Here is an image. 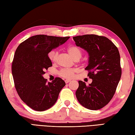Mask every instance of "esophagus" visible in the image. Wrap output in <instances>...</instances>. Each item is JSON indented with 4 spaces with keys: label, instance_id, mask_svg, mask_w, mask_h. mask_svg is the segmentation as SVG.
Listing matches in <instances>:
<instances>
[{
    "label": "esophagus",
    "instance_id": "obj_1",
    "mask_svg": "<svg viewBox=\"0 0 135 135\" xmlns=\"http://www.w3.org/2000/svg\"><path fill=\"white\" fill-rule=\"evenodd\" d=\"M65 81L66 84H68V83H69V82H70V79H66V80H65Z\"/></svg>",
    "mask_w": 135,
    "mask_h": 135
}]
</instances>
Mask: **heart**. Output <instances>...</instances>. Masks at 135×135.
<instances>
[{"mask_svg":"<svg viewBox=\"0 0 135 135\" xmlns=\"http://www.w3.org/2000/svg\"><path fill=\"white\" fill-rule=\"evenodd\" d=\"M68 51L69 54L72 57V58L75 60H78L82 56V52L76 46H70L68 48ZM58 56V51H51L48 53V58L51 61H55L57 59V57ZM76 72V70L72 69H63L61 70L59 72L60 75L65 78H71L74 76Z\"/></svg>","mask_w":135,"mask_h":135,"instance_id":"obj_1","label":"heart"}]
</instances>
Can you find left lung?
<instances>
[{
  "mask_svg": "<svg viewBox=\"0 0 135 135\" xmlns=\"http://www.w3.org/2000/svg\"><path fill=\"white\" fill-rule=\"evenodd\" d=\"M76 46L88 52V85L79 81L76 96L80 104L90 110L100 109L113 98L120 80L121 69L118 48L104 36L85 35L73 37Z\"/></svg>",
  "mask_w": 135,
  "mask_h": 135,
  "instance_id": "obj_1",
  "label": "left lung"
}]
</instances>
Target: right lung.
I'll use <instances>...</instances> for the list:
<instances>
[{"mask_svg": "<svg viewBox=\"0 0 135 135\" xmlns=\"http://www.w3.org/2000/svg\"><path fill=\"white\" fill-rule=\"evenodd\" d=\"M69 37L35 35L21 43L15 51L12 64L15 89L21 100L35 111H44L52 107L66 85L60 78L47 83L43 75L52 66L48 53Z\"/></svg>", "mask_w": 135, "mask_h": 135, "instance_id": "add662e5", "label": "right lung"}]
</instances>
